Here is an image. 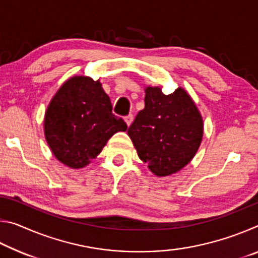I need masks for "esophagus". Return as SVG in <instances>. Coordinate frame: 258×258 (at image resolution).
Here are the masks:
<instances>
[{
	"mask_svg": "<svg viewBox=\"0 0 258 258\" xmlns=\"http://www.w3.org/2000/svg\"><path fill=\"white\" fill-rule=\"evenodd\" d=\"M125 121H126V124H127V126H130L131 124H132V121H133V115H132V113H128V115L125 117Z\"/></svg>",
	"mask_w": 258,
	"mask_h": 258,
	"instance_id": "1",
	"label": "esophagus"
}]
</instances>
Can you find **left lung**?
Instances as JSON below:
<instances>
[{
    "label": "left lung",
    "mask_w": 258,
    "mask_h": 258,
    "mask_svg": "<svg viewBox=\"0 0 258 258\" xmlns=\"http://www.w3.org/2000/svg\"><path fill=\"white\" fill-rule=\"evenodd\" d=\"M145 104L127 134L140 159L155 175H171L197 152L204 131L202 115L181 87L168 95L160 87H147Z\"/></svg>",
    "instance_id": "8db88e82"
}]
</instances>
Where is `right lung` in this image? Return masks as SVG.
I'll return each instance as SVG.
<instances>
[{
    "label": "right lung",
    "instance_id": "1",
    "mask_svg": "<svg viewBox=\"0 0 258 258\" xmlns=\"http://www.w3.org/2000/svg\"><path fill=\"white\" fill-rule=\"evenodd\" d=\"M127 125L112 113L111 101L99 81L75 76L52 98L44 118L45 139L55 158L82 168L95 158L113 134Z\"/></svg>",
    "mask_w": 258,
    "mask_h": 258
}]
</instances>
